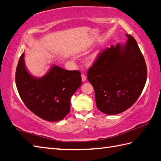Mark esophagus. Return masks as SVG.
Returning <instances> with one entry per match:
<instances>
[{"label":"esophagus","instance_id":"esophagus-1","mask_svg":"<svg viewBox=\"0 0 161 161\" xmlns=\"http://www.w3.org/2000/svg\"><path fill=\"white\" fill-rule=\"evenodd\" d=\"M81 80L82 81H85L86 80V76L84 74H81Z\"/></svg>","mask_w":161,"mask_h":161}]
</instances>
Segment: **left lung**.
Segmentation results:
<instances>
[{
    "instance_id": "left-lung-1",
    "label": "left lung",
    "mask_w": 161,
    "mask_h": 161,
    "mask_svg": "<svg viewBox=\"0 0 161 161\" xmlns=\"http://www.w3.org/2000/svg\"><path fill=\"white\" fill-rule=\"evenodd\" d=\"M117 44L98 55L87 78L94 88L98 110L108 115L128 109L139 97L147 80V66L136 41L126 34Z\"/></svg>"
}]
</instances>
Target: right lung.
Returning <instances> with one entry per match:
<instances>
[{
    "mask_svg": "<svg viewBox=\"0 0 161 161\" xmlns=\"http://www.w3.org/2000/svg\"><path fill=\"white\" fill-rule=\"evenodd\" d=\"M24 53L16 71V84L25 106L40 118L58 121L70 112V97L81 84V73L51 66L45 75L36 78L25 67Z\"/></svg>",
    "mask_w": 161,
    "mask_h": 161,
    "instance_id": "obj_1",
    "label": "right lung"
}]
</instances>
